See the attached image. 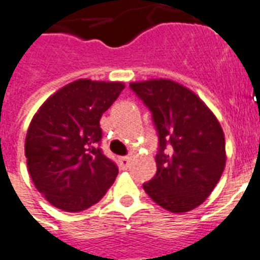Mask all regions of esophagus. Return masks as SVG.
<instances>
[{
  "label": "esophagus",
  "instance_id": "esophagus-1",
  "mask_svg": "<svg viewBox=\"0 0 260 260\" xmlns=\"http://www.w3.org/2000/svg\"><path fill=\"white\" fill-rule=\"evenodd\" d=\"M120 167H121V170H128V167L131 164V159L128 156H124V157H120L119 159Z\"/></svg>",
  "mask_w": 260,
  "mask_h": 260
}]
</instances>
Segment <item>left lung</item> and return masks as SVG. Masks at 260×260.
Returning a JSON list of instances; mask_svg holds the SVG:
<instances>
[{
	"label": "left lung",
	"instance_id": "obj_1",
	"mask_svg": "<svg viewBox=\"0 0 260 260\" xmlns=\"http://www.w3.org/2000/svg\"><path fill=\"white\" fill-rule=\"evenodd\" d=\"M152 112L159 134L157 172L143 184L170 212H188L203 203L220 180L225 140L216 116L191 89L168 79L131 82Z\"/></svg>",
	"mask_w": 260,
	"mask_h": 260
}]
</instances>
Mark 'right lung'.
<instances>
[{"instance_id":"1","label":"right lung","mask_w":260,"mask_h":260,"mask_svg":"<svg viewBox=\"0 0 260 260\" xmlns=\"http://www.w3.org/2000/svg\"><path fill=\"white\" fill-rule=\"evenodd\" d=\"M124 88L120 81L76 80L33 116L25 139L27 171L36 188L56 208L86 210L113 184L119 170L99 148L100 119Z\"/></svg>"}]
</instances>
